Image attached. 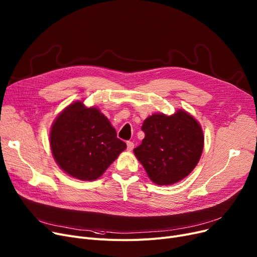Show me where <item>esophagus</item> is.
<instances>
[{
    "instance_id": "esophagus-1",
    "label": "esophagus",
    "mask_w": 257,
    "mask_h": 257,
    "mask_svg": "<svg viewBox=\"0 0 257 257\" xmlns=\"http://www.w3.org/2000/svg\"><path fill=\"white\" fill-rule=\"evenodd\" d=\"M133 148H134L133 142H127V150L128 151H132Z\"/></svg>"
}]
</instances>
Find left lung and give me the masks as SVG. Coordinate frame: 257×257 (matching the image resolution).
I'll list each match as a JSON object with an SVG mask.
<instances>
[{"mask_svg": "<svg viewBox=\"0 0 257 257\" xmlns=\"http://www.w3.org/2000/svg\"><path fill=\"white\" fill-rule=\"evenodd\" d=\"M142 130L145 139L133 152L154 183H176L197 166L204 137L198 121L187 112L153 114L146 118Z\"/></svg>", "mask_w": 257, "mask_h": 257, "instance_id": "left-lung-1", "label": "left lung"}]
</instances>
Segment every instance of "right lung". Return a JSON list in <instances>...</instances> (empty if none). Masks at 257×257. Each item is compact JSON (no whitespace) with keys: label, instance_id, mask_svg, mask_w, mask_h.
Here are the masks:
<instances>
[{"label":"right lung","instance_id":"add662e5","mask_svg":"<svg viewBox=\"0 0 257 257\" xmlns=\"http://www.w3.org/2000/svg\"><path fill=\"white\" fill-rule=\"evenodd\" d=\"M50 144L58 166L80 180L99 178L126 149V143L116 138L108 118L82 102L69 105L57 116Z\"/></svg>","mask_w":257,"mask_h":257}]
</instances>
